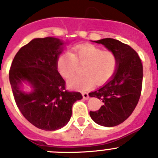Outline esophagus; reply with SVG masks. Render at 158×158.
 <instances>
[{
  "mask_svg": "<svg viewBox=\"0 0 158 158\" xmlns=\"http://www.w3.org/2000/svg\"><path fill=\"white\" fill-rule=\"evenodd\" d=\"M82 96H83V98L85 99V100H88L89 99V94H88V93H82Z\"/></svg>",
  "mask_w": 158,
  "mask_h": 158,
  "instance_id": "1",
  "label": "esophagus"
}]
</instances>
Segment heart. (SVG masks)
<instances>
[{
  "instance_id": "b5f03b06",
  "label": "heart",
  "mask_w": 158,
  "mask_h": 158,
  "mask_svg": "<svg viewBox=\"0 0 158 158\" xmlns=\"http://www.w3.org/2000/svg\"><path fill=\"white\" fill-rule=\"evenodd\" d=\"M78 65H85L82 73L68 81L71 89L88 90L93 87L95 81L103 85L109 81L118 69V60L115 53L103 51L94 45H84L75 48L73 54L65 51L57 61V69L62 77L69 79L76 73Z\"/></svg>"
}]
</instances>
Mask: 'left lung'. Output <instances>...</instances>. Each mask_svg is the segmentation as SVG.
<instances>
[{"mask_svg": "<svg viewBox=\"0 0 158 158\" xmlns=\"http://www.w3.org/2000/svg\"><path fill=\"white\" fill-rule=\"evenodd\" d=\"M94 42L115 53L118 66L109 82L89 94L103 102L98 111H90L89 115L99 125L115 127L126 120L139 103L143 78L142 64L139 54L127 44L111 38Z\"/></svg>", "mask_w": 158, "mask_h": 158, "instance_id": "8db88e82", "label": "left lung"}]
</instances>
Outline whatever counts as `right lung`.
Wrapping results in <instances>:
<instances>
[{"mask_svg":"<svg viewBox=\"0 0 158 158\" xmlns=\"http://www.w3.org/2000/svg\"><path fill=\"white\" fill-rule=\"evenodd\" d=\"M64 43L58 39H34L19 49L9 70V81L18 108L27 121L44 131L66 125L73 104L81 100L78 92L65 89V81L57 69ZM32 85L31 93L20 89L22 82Z\"/></svg>","mask_w":158,"mask_h":158,"instance_id":"1","label":"right lung"}]
</instances>
